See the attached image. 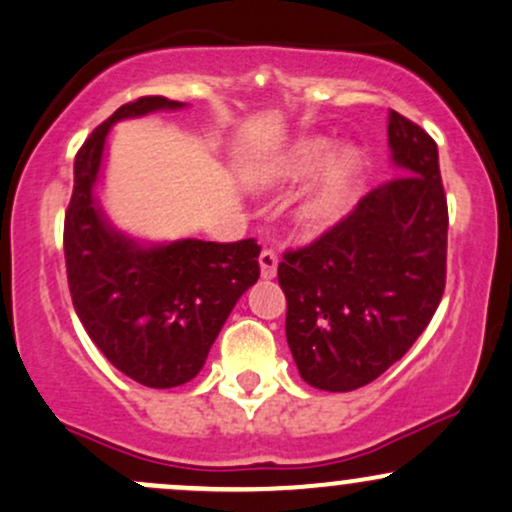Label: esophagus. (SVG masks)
I'll list each match as a JSON object with an SVG mask.
<instances>
[{"label":"esophagus","mask_w":512,"mask_h":512,"mask_svg":"<svg viewBox=\"0 0 512 512\" xmlns=\"http://www.w3.org/2000/svg\"><path fill=\"white\" fill-rule=\"evenodd\" d=\"M277 252L269 250V247H265V250L260 252V274L262 279H274L277 277Z\"/></svg>","instance_id":"34e87169"}]
</instances>
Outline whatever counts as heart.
Wrapping results in <instances>:
<instances>
[{
    "instance_id": "heart-1",
    "label": "heart",
    "mask_w": 512,
    "mask_h": 512,
    "mask_svg": "<svg viewBox=\"0 0 512 512\" xmlns=\"http://www.w3.org/2000/svg\"><path fill=\"white\" fill-rule=\"evenodd\" d=\"M330 148L333 145L328 138H299L250 174V182L255 187L282 189L318 172L296 204V223L313 235L338 226L342 218L355 209L359 187H362L359 150L340 148L330 155Z\"/></svg>"
}]
</instances>
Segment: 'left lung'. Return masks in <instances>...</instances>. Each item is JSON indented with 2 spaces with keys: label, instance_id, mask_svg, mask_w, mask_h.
Masks as SVG:
<instances>
[{
  "label": "left lung",
  "instance_id": "left-lung-1",
  "mask_svg": "<svg viewBox=\"0 0 512 512\" xmlns=\"http://www.w3.org/2000/svg\"><path fill=\"white\" fill-rule=\"evenodd\" d=\"M389 148L401 174L279 262L286 342L316 389L372 384L411 350L445 294L449 218L437 143L391 111Z\"/></svg>",
  "mask_w": 512,
  "mask_h": 512
}]
</instances>
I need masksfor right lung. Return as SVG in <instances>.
<instances>
[{
    "label": "right lung",
    "mask_w": 512,
    "mask_h": 512,
    "mask_svg": "<svg viewBox=\"0 0 512 512\" xmlns=\"http://www.w3.org/2000/svg\"><path fill=\"white\" fill-rule=\"evenodd\" d=\"M182 106L165 97H140L94 128L75 157V187L65 211L72 306L101 355L150 389H172L201 372L233 306L260 277V245L252 238H187L145 247L101 213L94 184L111 126Z\"/></svg>",
    "instance_id": "1"
}]
</instances>
